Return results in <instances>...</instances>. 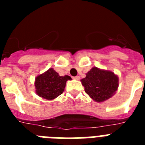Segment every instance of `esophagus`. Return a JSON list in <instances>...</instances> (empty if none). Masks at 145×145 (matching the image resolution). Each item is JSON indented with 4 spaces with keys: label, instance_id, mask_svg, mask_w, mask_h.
<instances>
[{
    "label": "esophagus",
    "instance_id": "1",
    "mask_svg": "<svg viewBox=\"0 0 145 145\" xmlns=\"http://www.w3.org/2000/svg\"><path fill=\"white\" fill-rule=\"evenodd\" d=\"M73 78L75 79V80H79V79H80V76H78V75H77V76L74 77Z\"/></svg>",
    "mask_w": 145,
    "mask_h": 145
}]
</instances>
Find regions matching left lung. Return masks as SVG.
I'll list each match as a JSON object with an SVG mask.
<instances>
[{"label":"left lung","mask_w":145,"mask_h":145,"mask_svg":"<svg viewBox=\"0 0 145 145\" xmlns=\"http://www.w3.org/2000/svg\"><path fill=\"white\" fill-rule=\"evenodd\" d=\"M80 80L86 93L93 101L102 102L116 93L118 88V77L110 70H101L93 67Z\"/></svg>","instance_id":"1"}]
</instances>
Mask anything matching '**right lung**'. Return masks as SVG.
Returning a JSON list of instances; mask_svg holds the SVG:
<instances>
[{
	"instance_id": "1",
	"label": "right lung",
	"mask_w": 145,
	"mask_h": 145,
	"mask_svg": "<svg viewBox=\"0 0 145 145\" xmlns=\"http://www.w3.org/2000/svg\"><path fill=\"white\" fill-rule=\"evenodd\" d=\"M68 80H72L71 77L60 76L53 68H49L35 78V92L41 98L52 100L63 93Z\"/></svg>"
}]
</instances>
